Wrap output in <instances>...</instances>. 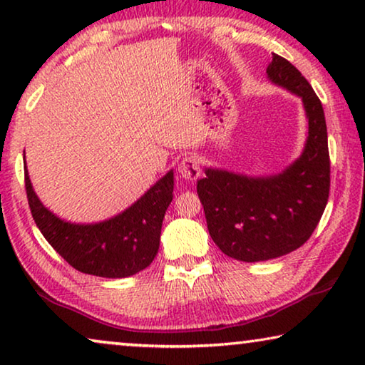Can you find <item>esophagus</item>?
Listing matches in <instances>:
<instances>
[{
	"label": "esophagus",
	"mask_w": 365,
	"mask_h": 365,
	"mask_svg": "<svg viewBox=\"0 0 365 365\" xmlns=\"http://www.w3.org/2000/svg\"><path fill=\"white\" fill-rule=\"evenodd\" d=\"M178 170L186 181H195L200 176V165L195 156H184Z\"/></svg>",
	"instance_id": "esophagus-1"
}]
</instances>
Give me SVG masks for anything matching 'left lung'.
Wrapping results in <instances>:
<instances>
[{
	"mask_svg": "<svg viewBox=\"0 0 365 365\" xmlns=\"http://www.w3.org/2000/svg\"><path fill=\"white\" fill-rule=\"evenodd\" d=\"M267 76L303 100L308 136L301 156L272 176L205 168V178L197 181L210 237L240 262H265L297 250L314 232L329 197L327 130L318 95L282 56L273 54Z\"/></svg>",
	"mask_w": 365,
	"mask_h": 365,
	"instance_id": "8db88e82",
	"label": "left lung"
}]
</instances>
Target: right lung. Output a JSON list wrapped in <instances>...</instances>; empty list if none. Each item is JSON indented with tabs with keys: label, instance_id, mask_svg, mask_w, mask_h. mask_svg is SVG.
Instances as JSON below:
<instances>
[{
	"label": "right lung",
	"instance_id": "obj_1",
	"mask_svg": "<svg viewBox=\"0 0 365 365\" xmlns=\"http://www.w3.org/2000/svg\"><path fill=\"white\" fill-rule=\"evenodd\" d=\"M24 181L36 225L76 270L103 278H126L145 270L155 260L163 219L173 200V170L123 212L95 224H72L57 217L36 195L28 168Z\"/></svg>",
	"mask_w": 365,
	"mask_h": 365
}]
</instances>
